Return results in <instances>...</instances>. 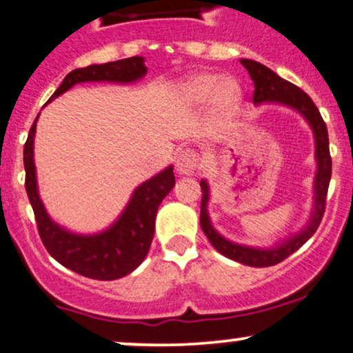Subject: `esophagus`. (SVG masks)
Returning a JSON list of instances; mask_svg holds the SVG:
<instances>
[{
	"mask_svg": "<svg viewBox=\"0 0 353 353\" xmlns=\"http://www.w3.org/2000/svg\"><path fill=\"white\" fill-rule=\"evenodd\" d=\"M199 154L192 149H185L177 156L176 168L179 174H192L199 169Z\"/></svg>",
	"mask_w": 353,
	"mask_h": 353,
	"instance_id": "obj_1",
	"label": "esophagus"
}]
</instances>
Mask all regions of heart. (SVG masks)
<instances>
[{
	"label": "heart",
	"mask_w": 353,
	"mask_h": 353,
	"mask_svg": "<svg viewBox=\"0 0 353 353\" xmlns=\"http://www.w3.org/2000/svg\"><path fill=\"white\" fill-rule=\"evenodd\" d=\"M183 97L189 103H206L214 97L216 103L223 112H231L241 100V90L233 80H221L212 73H201L183 85Z\"/></svg>",
	"instance_id": "1"
}]
</instances>
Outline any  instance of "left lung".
<instances>
[{"instance_id":"left-lung-1","label":"left lung","mask_w":353,"mask_h":353,"mask_svg":"<svg viewBox=\"0 0 353 353\" xmlns=\"http://www.w3.org/2000/svg\"><path fill=\"white\" fill-rule=\"evenodd\" d=\"M241 65L248 70V73H250L251 80L254 83L253 102H280L285 103V105L296 108L308 120L310 125H312L316 142L319 172H316L315 177V211H313L308 226L300 234L292 238L290 241H286L285 245L274 248V250H256V248L239 246L234 245V243H230L223 236L216 233L214 228L209 223V216L206 211V204L209 199L208 184L206 181H201V189H203V199H201V228H203L204 234L208 236L211 245L226 258L234 259V261L243 263V265L254 266V268H266V266L278 265V263L288 258L290 254L295 253L296 250H300L315 234V231L319 230L321 218L325 214V206H327L325 203H327L328 184H330L332 177V157L330 149H328L327 125H325L323 119H321L319 108L313 103V100L301 88H298L296 85L288 82V80H283L273 70L258 63V61L241 60Z\"/></svg>"}]
</instances>
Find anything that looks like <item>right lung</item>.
Listing matches in <instances>:
<instances>
[{"mask_svg": "<svg viewBox=\"0 0 353 353\" xmlns=\"http://www.w3.org/2000/svg\"><path fill=\"white\" fill-rule=\"evenodd\" d=\"M147 68L144 58L130 57L123 60L108 61L103 65H90L87 68H77L63 79L57 92L48 102L65 94L75 83L82 82H134L144 77ZM34 119L28 139L23 149L25 162V188L32 203L38 234L46 251L65 268L75 271L92 280L110 281L125 276L144 261L156 230V216L159 204L162 203L170 189L176 184L172 168H168L152 179L135 189L132 199L127 204L117 223L110 230L95 236H79L57 226L46 214L37 189V174L33 162V137L37 130Z\"/></svg>", "mask_w": 353, "mask_h": 353, "instance_id": "1", "label": "right lung"}]
</instances>
